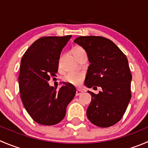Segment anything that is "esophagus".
<instances>
[{
    "label": "esophagus",
    "mask_w": 148,
    "mask_h": 148,
    "mask_svg": "<svg viewBox=\"0 0 148 148\" xmlns=\"http://www.w3.org/2000/svg\"><path fill=\"white\" fill-rule=\"evenodd\" d=\"M82 93H83L82 91H81V90H79V89H77L76 93H75V95H76V96H79V95H81Z\"/></svg>",
    "instance_id": "1"
}]
</instances>
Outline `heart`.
Masks as SVG:
<instances>
[{"label": "heart", "mask_w": 148, "mask_h": 148, "mask_svg": "<svg viewBox=\"0 0 148 148\" xmlns=\"http://www.w3.org/2000/svg\"><path fill=\"white\" fill-rule=\"evenodd\" d=\"M84 51H85V50L81 46H75L73 49V53L75 58H77L78 55ZM84 78H85V74L83 72H73V73H67V75H64L63 80L66 83L78 86L82 84Z\"/></svg>", "instance_id": "heart-1"}]
</instances>
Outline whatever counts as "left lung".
<instances>
[{
  "mask_svg": "<svg viewBox=\"0 0 148 148\" xmlns=\"http://www.w3.org/2000/svg\"><path fill=\"white\" fill-rule=\"evenodd\" d=\"M74 42L85 49L91 63L85 85L94 88L96 85L102 89L98 94L88 91L91 102L87 108V118L99 127L113 126L122 119L132 97V75L127 58L106 38L80 36Z\"/></svg>",
  "mask_w": 148,
  "mask_h": 148,
  "instance_id": "obj_1",
  "label": "left lung"
}]
</instances>
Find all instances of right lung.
<instances>
[{"label": "right lung", "mask_w": 148, "mask_h": 148, "mask_svg": "<svg viewBox=\"0 0 148 148\" xmlns=\"http://www.w3.org/2000/svg\"><path fill=\"white\" fill-rule=\"evenodd\" d=\"M71 37L40 38L28 48L21 60L20 97L27 112L39 124L60 123L76 93L75 86L68 83L59 90L48 83L50 76H56L61 51Z\"/></svg>", "instance_id": "right-lung-1"}]
</instances>
